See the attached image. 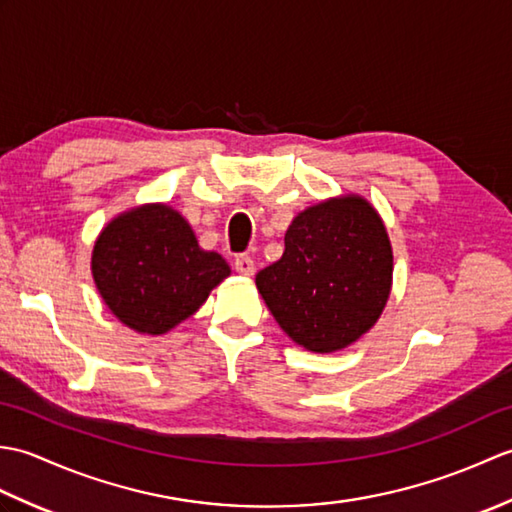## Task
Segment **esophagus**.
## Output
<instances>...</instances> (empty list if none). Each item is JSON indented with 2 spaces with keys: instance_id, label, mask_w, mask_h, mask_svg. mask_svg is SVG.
<instances>
[{
  "instance_id": "obj_1",
  "label": "esophagus",
  "mask_w": 512,
  "mask_h": 512,
  "mask_svg": "<svg viewBox=\"0 0 512 512\" xmlns=\"http://www.w3.org/2000/svg\"><path fill=\"white\" fill-rule=\"evenodd\" d=\"M235 270L239 275H253L255 273V262L250 255H237L235 257Z\"/></svg>"
}]
</instances>
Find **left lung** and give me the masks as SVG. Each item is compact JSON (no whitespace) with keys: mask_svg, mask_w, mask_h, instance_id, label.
Here are the masks:
<instances>
[{"mask_svg":"<svg viewBox=\"0 0 512 512\" xmlns=\"http://www.w3.org/2000/svg\"><path fill=\"white\" fill-rule=\"evenodd\" d=\"M279 262L255 284L279 328L310 352L354 343L383 312L391 288V246L363 198L310 206L286 231Z\"/></svg>","mask_w":512,"mask_h":512,"instance_id":"left-lung-1","label":"left lung"}]
</instances>
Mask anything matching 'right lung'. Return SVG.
<instances>
[{
  "label": "right lung",
  "mask_w": 512,
  "mask_h": 512,
  "mask_svg": "<svg viewBox=\"0 0 512 512\" xmlns=\"http://www.w3.org/2000/svg\"><path fill=\"white\" fill-rule=\"evenodd\" d=\"M92 275L118 319L143 334H165L198 310L231 275L222 255L198 246L191 226L165 204L118 215L94 244Z\"/></svg>",
  "instance_id": "obj_1"
}]
</instances>
